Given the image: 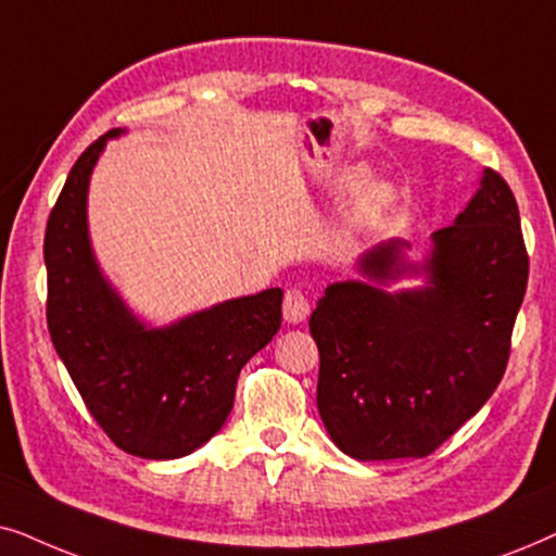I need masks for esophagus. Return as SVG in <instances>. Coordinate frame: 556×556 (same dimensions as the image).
Segmentation results:
<instances>
[{"instance_id":"1","label":"esophagus","mask_w":556,"mask_h":556,"mask_svg":"<svg viewBox=\"0 0 556 556\" xmlns=\"http://www.w3.org/2000/svg\"><path fill=\"white\" fill-rule=\"evenodd\" d=\"M282 309H285V320L298 325L305 320L309 315V300L307 294L302 290H287L285 294V302H282Z\"/></svg>"}]
</instances>
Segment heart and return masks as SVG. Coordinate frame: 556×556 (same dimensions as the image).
<instances>
[{"label":"heart","instance_id":"heart-1","mask_svg":"<svg viewBox=\"0 0 556 556\" xmlns=\"http://www.w3.org/2000/svg\"><path fill=\"white\" fill-rule=\"evenodd\" d=\"M361 180H364V173H351V177H348V182L351 185H358ZM389 201H391V192L387 188H371L358 203L361 218L374 220L376 216H381V211L387 208Z\"/></svg>","mask_w":556,"mask_h":556}]
</instances>
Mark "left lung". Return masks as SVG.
<instances>
[{"instance_id":"obj_1","label":"left lung","mask_w":556,"mask_h":556,"mask_svg":"<svg viewBox=\"0 0 556 556\" xmlns=\"http://www.w3.org/2000/svg\"><path fill=\"white\" fill-rule=\"evenodd\" d=\"M429 287L383 292L366 282L325 290L309 317L320 374L317 412L355 460L432 455L483 406L506 374L529 282L519 205L485 169L453 226L434 231ZM399 243L368 251L364 271L396 279Z\"/></svg>"}]
</instances>
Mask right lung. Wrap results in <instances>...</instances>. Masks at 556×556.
<instances>
[{
  "instance_id": "add662e5",
  "label": "right lung",
  "mask_w": 556,
  "mask_h": 556,
  "mask_svg": "<svg viewBox=\"0 0 556 556\" xmlns=\"http://www.w3.org/2000/svg\"><path fill=\"white\" fill-rule=\"evenodd\" d=\"M111 129L71 167L46 228L48 330L86 409L124 453L190 455L224 427L236 379L282 325V290L144 330L103 282L86 231L88 177Z\"/></svg>"
}]
</instances>
